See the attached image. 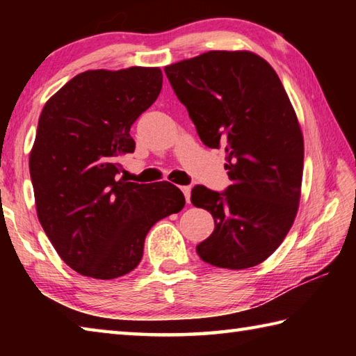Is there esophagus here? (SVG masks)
<instances>
[{"instance_id": "1", "label": "esophagus", "mask_w": 356, "mask_h": 356, "mask_svg": "<svg viewBox=\"0 0 356 356\" xmlns=\"http://www.w3.org/2000/svg\"><path fill=\"white\" fill-rule=\"evenodd\" d=\"M180 190H182V193L185 195V200H186V202L190 204V195H191V186L190 185H184V186H180Z\"/></svg>"}]
</instances>
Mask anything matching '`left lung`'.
Instances as JSON below:
<instances>
[{
  "label": "left lung",
  "mask_w": 356,
  "mask_h": 356,
  "mask_svg": "<svg viewBox=\"0 0 356 356\" xmlns=\"http://www.w3.org/2000/svg\"><path fill=\"white\" fill-rule=\"evenodd\" d=\"M206 146L225 147L231 185H196L193 206L212 213L204 262L243 270L272 256L291 231L301 196L305 144L297 114L272 65L246 50L207 51L165 67Z\"/></svg>",
  "instance_id": "left-lung-1"
}]
</instances>
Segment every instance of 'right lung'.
<instances>
[{"mask_svg":"<svg viewBox=\"0 0 356 356\" xmlns=\"http://www.w3.org/2000/svg\"><path fill=\"white\" fill-rule=\"evenodd\" d=\"M160 67L86 70L47 100L29 154L35 210L59 257L83 276L136 268L156 221L185 206L170 182L119 177L135 150L130 127L161 91Z\"/></svg>","mask_w":356,"mask_h":356,"instance_id":"add662e5","label":"right lung"}]
</instances>
